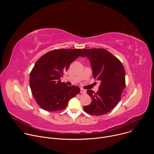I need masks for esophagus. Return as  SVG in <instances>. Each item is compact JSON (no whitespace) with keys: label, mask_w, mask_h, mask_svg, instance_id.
Returning <instances> with one entry per match:
<instances>
[{"label":"esophagus","mask_w":154,"mask_h":154,"mask_svg":"<svg viewBox=\"0 0 154 154\" xmlns=\"http://www.w3.org/2000/svg\"><path fill=\"white\" fill-rule=\"evenodd\" d=\"M80 93H82V94H86V91L83 88H81L80 90Z\"/></svg>","instance_id":"1"}]
</instances>
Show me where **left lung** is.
Listing matches in <instances>:
<instances>
[{
	"label": "left lung",
	"mask_w": 154,
	"mask_h": 154,
	"mask_svg": "<svg viewBox=\"0 0 154 154\" xmlns=\"http://www.w3.org/2000/svg\"><path fill=\"white\" fill-rule=\"evenodd\" d=\"M90 61L93 75L100 82L98 91L87 90L91 103L83 106L85 112L100 116L108 113L117 105L125 87V72L121 62L103 49H83Z\"/></svg>",
	"instance_id": "1"
}]
</instances>
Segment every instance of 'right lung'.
I'll return each mask as SVG.
<instances>
[{
    "label": "right lung",
    "mask_w": 154,
    "mask_h": 154,
    "mask_svg": "<svg viewBox=\"0 0 154 154\" xmlns=\"http://www.w3.org/2000/svg\"><path fill=\"white\" fill-rule=\"evenodd\" d=\"M79 57H85L82 49H55L42 55L35 63L30 75V86L42 109L49 112L62 110L70 99L80 93L79 87L68 86L60 80Z\"/></svg>",
    "instance_id": "add662e5"
}]
</instances>
